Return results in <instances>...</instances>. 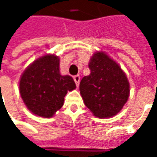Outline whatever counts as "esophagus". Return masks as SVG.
<instances>
[{"label":"esophagus","mask_w":157,"mask_h":157,"mask_svg":"<svg viewBox=\"0 0 157 157\" xmlns=\"http://www.w3.org/2000/svg\"><path fill=\"white\" fill-rule=\"evenodd\" d=\"M74 81H75L76 86H78L79 84H80V76H79V75H75V76H74Z\"/></svg>","instance_id":"34e87169"}]
</instances>
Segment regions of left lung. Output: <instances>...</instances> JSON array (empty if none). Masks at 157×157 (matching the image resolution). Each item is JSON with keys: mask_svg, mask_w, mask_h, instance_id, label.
<instances>
[{"mask_svg": "<svg viewBox=\"0 0 157 157\" xmlns=\"http://www.w3.org/2000/svg\"><path fill=\"white\" fill-rule=\"evenodd\" d=\"M90 75L80 83L85 105L94 116L113 117L123 109L129 96V83L121 67L104 52H97L89 62Z\"/></svg>", "mask_w": 157, "mask_h": 157, "instance_id": "1", "label": "left lung"}]
</instances>
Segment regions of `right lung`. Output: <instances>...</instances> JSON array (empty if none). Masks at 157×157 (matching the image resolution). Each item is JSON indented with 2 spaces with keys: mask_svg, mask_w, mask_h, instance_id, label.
<instances>
[{
  "mask_svg": "<svg viewBox=\"0 0 157 157\" xmlns=\"http://www.w3.org/2000/svg\"><path fill=\"white\" fill-rule=\"evenodd\" d=\"M75 88L71 76L59 73V59L46 55L37 59L22 73L19 91L27 108L35 115L50 118L61 109L68 91Z\"/></svg>",
  "mask_w": 157,
  "mask_h": 157,
  "instance_id": "obj_1",
  "label": "right lung"
}]
</instances>
